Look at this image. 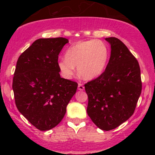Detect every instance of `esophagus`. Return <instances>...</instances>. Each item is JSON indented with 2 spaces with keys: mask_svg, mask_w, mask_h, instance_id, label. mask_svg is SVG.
<instances>
[{
  "mask_svg": "<svg viewBox=\"0 0 155 155\" xmlns=\"http://www.w3.org/2000/svg\"><path fill=\"white\" fill-rule=\"evenodd\" d=\"M84 88H85V87L83 86V85L81 83H79V85H78V89H79V91H83Z\"/></svg>",
  "mask_w": 155,
  "mask_h": 155,
  "instance_id": "34e87169",
  "label": "esophagus"
}]
</instances>
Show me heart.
<instances>
[{
    "mask_svg": "<svg viewBox=\"0 0 155 155\" xmlns=\"http://www.w3.org/2000/svg\"><path fill=\"white\" fill-rule=\"evenodd\" d=\"M66 58L59 60L58 65L64 77L70 79L75 68L85 79H94L103 73L109 58V49L104 42L97 40L78 42L69 47Z\"/></svg>",
    "mask_w": 155,
    "mask_h": 155,
    "instance_id": "b5f03b06",
    "label": "heart"
}]
</instances>
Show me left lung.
I'll use <instances>...</instances> for the list:
<instances>
[{"label": "left lung", "mask_w": 155, "mask_h": 155, "mask_svg": "<svg viewBox=\"0 0 155 155\" xmlns=\"http://www.w3.org/2000/svg\"><path fill=\"white\" fill-rule=\"evenodd\" d=\"M111 55L105 71L85 85L87 113L100 129L110 130L130 118L141 94L138 61L118 38L109 37Z\"/></svg>", "instance_id": "8db88e82"}]
</instances>
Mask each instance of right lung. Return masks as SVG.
Here are the masks:
<instances>
[{"label":"right lung","instance_id":"add662e5","mask_svg":"<svg viewBox=\"0 0 155 155\" xmlns=\"http://www.w3.org/2000/svg\"><path fill=\"white\" fill-rule=\"evenodd\" d=\"M68 40H35L18 58L12 79L15 105L36 128L48 130L61 121L77 82L60 76L58 54Z\"/></svg>","mask_w":155,"mask_h":155}]
</instances>
